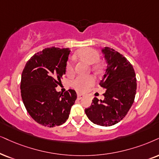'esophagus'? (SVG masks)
I'll return each mask as SVG.
<instances>
[{"instance_id": "obj_1", "label": "esophagus", "mask_w": 159, "mask_h": 159, "mask_svg": "<svg viewBox=\"0 0 159 159\" xmlns=\"http://www.w3.org/2000/svg\"><path fill=\"white\" fill-rule=\"evenodd\" d=\"M84 97V94H81V93H78V100H81Z\"/></svg>"}]
</instances>
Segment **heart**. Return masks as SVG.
Masks as SVG:
<instances>
[{
    "label": "heart",
    "instance_id": "heart-1",
    "mask_svg": "<svg viewBox=\"0 0 159 159\" xmlns=\"http://www.w3.org/2000/svg\"><path fill=\"white\" fill-rule=\"evenodd\" d=\"M76 55L80 59L84 60L89 64H94L98 61L100 58V54L96 50L91 48H82ZM93 68L94 70H98L100 69L99 65H94ZM65 73L67 76H72L74 73V67L73 64L71 61H67L65 67ZM95 79L93 76L88 75V76H78L75 78L72 82V86L75 89L80 92H85L94 85Z\"/></svg>",
    "mask_w": 159,
    "mask_h": 159
}]
</instances>
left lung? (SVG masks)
Segmentation results:
<instances>
[{
  "instance_id": "1",
  "label": "left lung",
  "mask_w": 159,
  "mask_h": 159,
  "mask_svg": "<svg viewBox=\"0 0 159 159\" xmlns=\"http://www.w3.org/2000/svg\"><path fill=\"white\" fill-rule=\"evenodd\" d=\"M106 60L105 75L100 85L106 89L104 100L94 98L85 113L90 121L101 126H111L128 114L134 101L136 78L133 66L121 53L108 47L101 48Z\"/></svg>"
}]
</instances>
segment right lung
<instances>
[{"label":"right lung","mask_w":159,"mask_h":159,"mask_svg":"<svg viewBox=\"0 0 159 159\" xmlns=\"http://www.w3.org/2000/svg\"><path fill=\"white\" fill-rule=\"evenodd\" d=\"M70 53L69 48H47L27 61L22 73L20 89L24 106L37 123L53 128L67 121L77 94L69 89L56 92L61 83Z\"/></svg>","instance_id":"obj_1"}]
</instances>
